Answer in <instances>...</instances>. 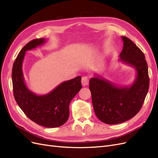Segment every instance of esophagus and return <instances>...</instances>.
Here are the masks:
<instances>
[{"label": "esophagus", "instance_id": "1", "mask_svg": "<svg viewBox=\"0 0 158 158\" xmlns=\"http://www.w3.org/2000/svg\"><path fill=\"white\" fill-rule=\"evenodd\" d=\"M82 84L83 85V86H86L87 85L89 84V80L86 77V76H84L82 78Z\"/></svg>", "mask_w": 158, "mask_h": 158}]
</instances>
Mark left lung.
Returning a JSON list of instances; mask_svg holds the SVG:
<instances>
[{"instance_id":"obj_1","label":"left lung","mask_w":158,"mask_h":158,"mask_svg":"<svg viewBox=\"0 0 158 158\" xmlns=\"http://www.w3.org/2000/svg\"><path fill=\"white\" fill-rule=\"evenodd\" d=\"M123 48L119 60L136 71L130 86H117L98 74L89 80L92 104L100 121L108 125L125 122L139 112L148 92L149 76L144 54L128 38L122 36Z\"/></svg>"}]
</instances>
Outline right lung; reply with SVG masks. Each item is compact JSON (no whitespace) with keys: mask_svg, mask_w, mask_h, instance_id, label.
I'll return each mask as SVG.
<instances>
[{"mask_svg":"<svg viewBox=\"0 0 158 158\" xmlns=\"http://www.w3.org/2000/svg\"><path fill=\"white\" fill-rule=\"evenodd\" d=\"M46 42L44 38L33 40L19 52L14 61L12 79L14 96L19 107L30 119L47 128L59 127L68 120L71 100L82 88L81 76L65 81L49 93L37 95L26 86L22 72V63L26 52Z\"/></svg>","mask_w":158,"mask_h":158,"instance_id":"right-lung-1","label":"right lung"}]
</instances>
